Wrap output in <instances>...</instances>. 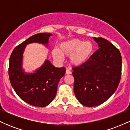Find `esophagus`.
I'll use <instances>...</instances> for the list:
<instances>
[{"instance_id": "obj_1", "label": "esophagus", "mask_w": 130, "mask_h": 130, "mask_svg": "<svg viewBox=\"0 0 130 130\" xmlns=\"http://www.w3.org/2000/svg\"><path fill=\"white\" fill-rule=\"evenodd\" d=\"M66 74H71V71H70L68 69L66 70Z\"/></svg>"}]
</instances>
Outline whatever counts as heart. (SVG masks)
<instances>
[{"label":"heart","instance_id":"obj_1","mask_svg":"<svg viewBox=\"0 0 130 130\" xmlns=\"http://www.w3.org/2000/svg\"><path fill=\"white\" fill-rule=\"evenodd\" d=\"M94 46L90 41L72 39L64 41L59 46L58 50L54 49L52 55L57 61L61 62L62 56H70V62L74 66H80L87 62L93 52Z\"/></svg>","mask_w":130,"mask_h":130}]
</instances>
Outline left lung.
<instances>
[{"label":"left lung","mask_w":130,"mask_h":130,"mask_svg":"<svg viewBox=\"0 0 130 130\" xmlns=\"http://www.w3.org/2000/svg\"><path fill=\"white\" fill-rule=\"evenodd\" d=\"M98 47L87 62L73 68L74 92L80 103L94 107L103 103L117 90L122 72V56L103 38H95Z\"/></svg>","instance_id":"obj_1"}]
</instances>
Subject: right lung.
Masks as SVG:
<instances>
[{
    "label": "right lung",
    "instance_id": "add662e5",
    "mask_svg": "<svg viewBox=\"0 0 130 130\" xmlns=\"http://www.w3.org/2000/svg\"><path fill=\"white\" fill-rule=\"evenodd\" d=\"M51 34L40 33L29 37L13 51L9 60L8 74L15 92L25 102L34 106L45 107L54 99L59 80L65 75L64 67L57 68L46 59L35 72L27 73L22 69L23 53L30 43L48 46Z\"/></svg>",
    "mask_w": 130,
    "mask_h": 130
}]
</instances>
